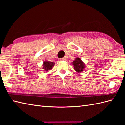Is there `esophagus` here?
Listing matches in <instances>:
<instances>
[{"instance_id":"1","label":"esophagus","mask_w":125,"mask_h":125,"mask_svg":"<svg viewBox=\"0 0 125 125\" xmlns=\"http://www.w3.org/2000/svg\"><path fill=\"white\" fill-rule=\"evenodd\" d=\"M65 59H64V58H59V60L60 61H64Z\"/></svg>"}]
</instances>
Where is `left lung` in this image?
I'll return each mask as SVG.
<instances>
[{
	"instance_id": "8db88e82",
	"label": "left lung",
	"mask_w": 125,
	"mask_h": 125,
	"mask_svg": "<svg viewBox=\"0 0 125 125\" xmlns=\"http://www.w3.org/2000/svg\"><path fill=\"white\" fill-rule=\"evenodd\" d=\"M73 64L74 66V69L77 72L79 73L83 71L85 68V64L82 62L81 58H77L73 62Z\"/></svg>"
}]
</instances>
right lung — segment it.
<instances>
[{
	"mask_svg": "<svg viewBox=\"0 0 125 125\" xmlns=\"http://www.w3.org/2000/svg\"><path fill=\"white\" fill-rule=\"evenodd\" d=\"M54 65V64L53 62H49V61H44L43 65V69L44 70H46V71H48V70L51 69Z\"/></svg>",
	"mask_w": 125,
	"mask_h": 125,
	"instance_id": "obj_1",
	"label": "right lung"
}]
</instances>
